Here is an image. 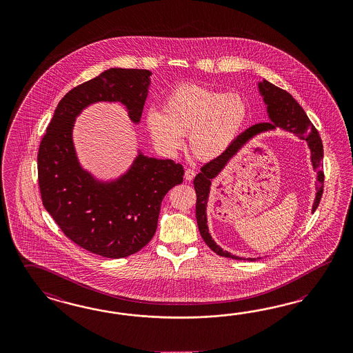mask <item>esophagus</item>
<instances>
[{"label":"esophagus","instance_id":"34e87169","mask_svg":"<svg viewBox=\"0 0 353 353\" xmlns=\"http://www.w3.org/2000/svg\"><path fill=\"white\" fill-rule=\"evenodd\" d=\"M194 175H196V172H194L193 169H187L185 172H184V178H185V181H192V179L194 178Z\"/></svg>","mask_w":353,"mask_h":353}]
</instances>
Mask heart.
<instances>
[{
	"label": "heart",
	"mask_w": 353,
	"mask_h": 353,
	"mask_svg": "<svg viewBox=\"0 0 353 353\" xmlns=\"http://www.w3.org/2000/svg\"><path fill=\"white\" fill-rule=\"evenodd\" d=\"M249 117L248 103L237 92L214 90L196 83H181L168 92L163 111L150 108L145 126L163 152H175L188 132L192 153L212 161L228 151Z\"/></svg>",
	"instance_id": "b5f03b06"
}]
</instances>
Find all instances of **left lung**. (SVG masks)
<instances>
[{"label":"left lung","instance_id":"obj_1","mask_svg":"<svg viewBox=\"0 0 353 353\" xmlns=\"http://www.w3.org/2000/svg\"><path fill=\"white\" fill-rule=\"evenodd\" d=\"M259 91L267 104V111H268V116H270L271 121L256 123L252 128H249L248 130L243 131L237 137V139L233 141V144L228 148V151L223 153L222 156H219L218 159H214L212 161L205 163L201 168V172L196 175V178L193 181L194 191L197 196L196 219H197L202 239L212 252H216L221 256L232 258V259H245V258H239V256L232 255L231 252H224L222 248H219L214 242L210 233H209V228H208L206 205H208L212 179L222 172L223 168L227 165V162L230 161L242 145L249 139H252L254 135H256L262 131L273 130L276 128H281L283 130L294 132L298 137H301L302 139H305L308 143L310 150H311L313 168H314V170H317V193H316V199L313 202L312 212H316L323 193V147L319 131L316 130L312 122L310 121L308 116L299 105V103L295 101L288 91L274 86L273 83L267 80L259 82ZM255 259H261V258H248V261H255Z\"/></svg>","mask_w":353,"mask_h":353}]
</instances>
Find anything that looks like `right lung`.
Instances as JSON below:
<instances>
[{
    "instance_id": "add662e5",
    "label": "right lung",
    "mask_w": 353,
    "mask_h": 353,
    "mask_svg": "<svg viewBox=\"0 0 353 353\" xmlns=\"http://www.w3.org/2000/svg\"><path fill=\"white\" fill-rule=\"evenodd\" d=\"M151 72L111 68L68 91L59 101L37 154L45 209L61 232L82 249L104 258H125L151 241L162 199L183 181L172 160L139 154L120 179L99 183L81 169L72 141L76 116L95 101H121L131 121H141Z\"/></svg>"
}]
</instances>
